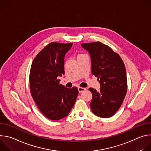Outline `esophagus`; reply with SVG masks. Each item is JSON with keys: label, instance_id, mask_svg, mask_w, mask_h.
I'll list each match as a JSON object with an SVG mask.
<instances>
[{"label": "esophagus", "instance_id": "34e87169", "mask_svg": "<svg viewBox=\"0 0 151 151\" xmlns=\"http://www.w3.org/2000/svg\"><path fill=\"white\" fill-rule=\"evenodd\" d=\"M78 91H79V93H81L82 92L86 90L85 88H83V87H78Z\"/></svg>", "mask_w": 151, "mask_h": 151}]
</instances>
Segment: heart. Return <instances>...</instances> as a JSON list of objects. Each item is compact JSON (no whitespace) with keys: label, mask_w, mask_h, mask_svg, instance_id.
Here are the masks:
<instances>
[{"label":"heart","mask_w":151,"mask_h":151,"mask_svg":"<svg viewBox=\"0 0 151 151\" xmlns=\"http://www.w3.org/2000/svg\"><path fill=\"white\" fill-rule=\"evenodd\" d=\"M83 55V54H79L78 55V56H80V55Z\"/></svg>","instance_id":"1"}]
</instances>
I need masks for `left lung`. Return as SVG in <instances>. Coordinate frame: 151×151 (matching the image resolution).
I'll use <instances>...</instances> for the list:
<instances>
[{
	"label": "left lung",
	"mask_w": 151,
	"mask_h": 151,
	"mask_svg": "<svg viewBox=\"0 0 151 151\" xmlns=\"http://www.w3.org/2000/svg\"><path fill=\"white\" fill-rule=\"evenodd\" d=\"M91 56V72L100 83L99 91L90 88L93 94L92 112L101 118L112 116L119 109L127 93L126 69L121 57L100 42L82 44Z\"/></svg>",
	"instance_id": "obj_1"
}]
</instances>
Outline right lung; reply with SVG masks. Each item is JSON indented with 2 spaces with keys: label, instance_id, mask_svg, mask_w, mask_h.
Here are the masks:
<instances>
[{
  "label": "right lung",
  "instance_id": "add662e5",
  "mask_svg": "<svg viewBox=\"0 0 151 151\" xmlns=\"http://www.w3.org/2000/svg\"><path fill=\"white\" fill-rule=\"evenodd\" d=\"M72 44L50 43L37 54L31 66L32 97L41 113L52 121L68 116L78 95L76 87L66 88L58 79V76L64 74V55Z\"/></svg>",
  "mask_w": 151,
  "mask_h": 151
}]
</instances>
